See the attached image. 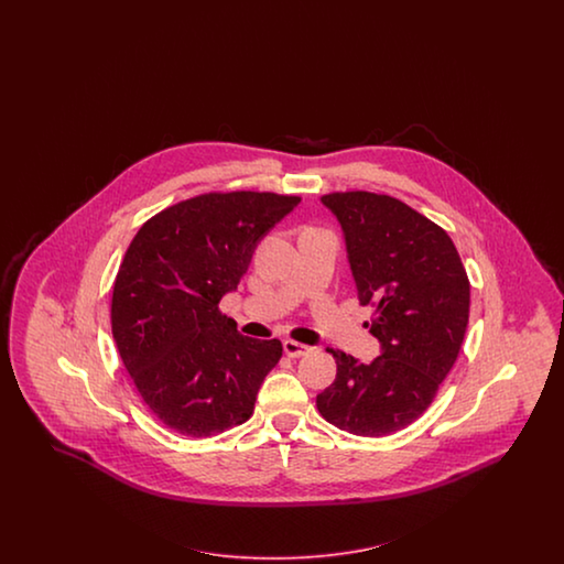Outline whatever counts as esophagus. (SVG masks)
Masks as SVG:
<instances>
[{
	"label": "esophagus",
	"mask_w": 564,
	"mask_h": 564,
	"mask_svg": "<svg viewBox=\"0 0 564 564\" xmlns=\"http://www.w3.org/2000/svg\"><path fill=\"white\" fill-rule=\"evenodd\" d=\"M283 351H285V356H290V358H302V356H307L312 349H310L307 345H304V343L288 339V341H283Z\"/></svg>",
	"instance_id": "esophagus-1"
}]
</instances>
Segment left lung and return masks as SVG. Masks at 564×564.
<instances>
[{
    "instance_id": "left-lung-1",
    "label": "left lung",
    "mask_w": 564,
    "mask_h": 564,
    "mask_svg": "<svg viewBox=\"0 0 564 564\" xmlns=\"http://www.w3.org/2000/svg\"><path fill=\"white\" fill-rule=\"evenodd\" d=\"M339 219L361 306L382 354L337 361L335 382L316 397L328 424L356 436H387L430 408L455 366L469 321V279L441 225L387 194L323 196Z\"/></svg>"
}]
</instances>
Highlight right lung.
I'll return each instance as SVG.
<instances>
[{
    "mask_svg": "<svg viewBox=\"0 0 564 564\" xmlns=\"http://www.w3.org/2000/svg\"><path fill=\"white\" fill-rule=\"evenodd\" d=\"M274 192H206L156 213L130 241L111 295V333L159 422L206 438L254 413L283 356L279 339L243 337L219 302L258 241L300 205Z\"/></svg>",
    "mask_w": 564,
    "mask_h": 564,
    "instance_id": "obj_1",
    "label": "right lung"
}]
</instances>
